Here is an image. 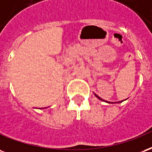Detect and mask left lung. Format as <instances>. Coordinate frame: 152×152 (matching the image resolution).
Instances as JSON below:
<instances>
[{
    "label": "left lung",
    "instance_id": "left-lung-1",
    "mask_svg": "<svg viewBox=\"0 0 152 152\" xmlns=\"http://www.w3.org/2000/svg\"><path fill=\"white\" fill-rule=\"evenodd\" d=\"M95 96H96V97H97V98H98V99H100V100H103V99H102L101 98H100V97H99V96H97V95H96V94H95ZM103 101H104V100H103ZM121 102H122V101H121ZM119 103H120V102H119Z\"/></svg>",
    "mask_w": 152,
    "mask_h": 152
}]
</instances>
